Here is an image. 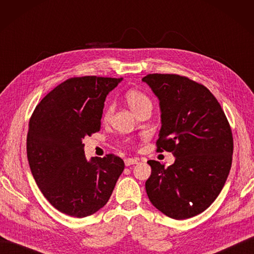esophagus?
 Masks as SVG:
<instances>
[{
    "label": "esophagus",
    "instance_id": "34e87169",
    "mask_svg": "<svg viewBox=\"0 0 254 254\" xmlns=\"http://www.w3.org/2000/svg\"><path fill=\"white\" fill-rule=\"evenodd\" d=\"M137 161H138L137 158H126L124 159V164H126V166H131V165L137 164Z\"/></svg>",
    "mask_w": 254,
    "mask_h": 254
}]
</instances>
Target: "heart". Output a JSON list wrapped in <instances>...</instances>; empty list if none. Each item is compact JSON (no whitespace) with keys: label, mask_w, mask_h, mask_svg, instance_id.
I'll return each mask as SVG.
<instances>
[{"label":"heart","mask_w":254,"mask_h":254,"mask_svg":"<svg viewBox=\"0 0 254 254\" xmlns=\"http://www.w3.org/2000/svg\"><path fill=\"white\" fill-rule=\"evenodd\" d=\"M126 99L127 105L130 106L134 113H136L145 107H152V100H150L149 97L138 89H130L127 91ZM113 110H115V106H113V104H108L105 107L104 112H102V120H109L112 116Z\"/></svg>","instance_id":"b5f03b06"}]
</instances>
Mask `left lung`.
I'll return each mask as SVG.
<instances>
[{
  "mask_svg": "<svg viewBox=\"0 0 254 254\" xmlns=\"http://www.w3.org/2000/svg\"><path fill=\"white\" fill-rule=\"evenodd\" d=\"M158 97L161 128L157 152L172 153L165 168L148 160L149 201L167 216L186 219L204 212L222 191L233 161L234 138L222 106L204 85L177 74L142 78Z\"/></svg>",
  "mask_w": 254,
  "mask_h": 254,
  "instance_id": "8db88e82",
  "label": "left lung"
}]
</instances>
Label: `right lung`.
Wrapping results in <instances>:
<instances>
[{"instance_id":"right-lung-1","label":"right lung","mask_w":254,"mask_h":254,"mask_svg":"<svg viewBox=\"0 0 254 254\" xmlns=\"http://www.w3.org/2000/svg\"><path fill=\"white\" fill-rule=\"evenodd\" d=\"M122 78L79 76L58 85L37 105L27 134L31 174L60 212L86 217L109 201L124 161L115 154L87 161L85 136L100 131L107 95Z\"/></svg>"}]
</instances>
